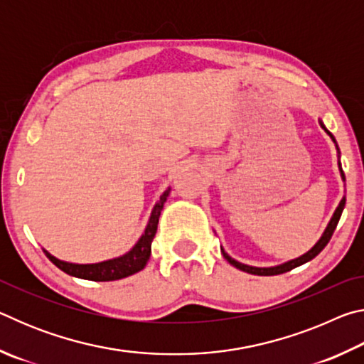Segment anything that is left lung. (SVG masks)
<instances>
[{"mask_svg":"<svg viewBox=\"0 0 364 364\" xmlns=\"http://www.w3.org/2000/svg\"><path fill=\"white\" fill-rule=\"evenodd\" d=\"M319 125H321L323 130H324L326 133H328V136L332 139V143L336 144L337 156H338V171H341L342 180L345 181V175H343V170H342V165H341V151H338V146H337V141H336V138H334V134H332V133L328 130V128H326V125H324L321 119H319ZM343 207H345V197H342V200L338 202L336 212H334V215H332V218L329 220V223H328V226H326L323 236L319 237V241H318L315 245H313V247H311L310 250H308L306 254L300 255V257H297V258H294V260H289V262H284V263H281V264H276V267H263V268H260V267H250V264H245V263H241V262L234 260L232 257H230V255L226 254L223 247H221V254H223V257L226 258L228 263L232 264V267H236L237 269L245 271V273L257 274V276H274V274L287 273V271H291V269H294V268L300 267V264H304V263H306V262L313 260V258H315V257L319 254V252H321V250L326 247V245H328V242L331 241V237H332V232H334L336 226H337V223H338V220H341V215H342V212H343Z\"/></svg>","mask_w":364,"mask_h":364,"instance_id":"obj_1","label":"left lung"}]
</instances>
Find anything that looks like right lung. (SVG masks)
Returning a JSON list of instances; mask_svg holds the SVG:
<instances>
[{"label":"right lung","instance_id":"right-lung-1","mask_svg":"<svg viewBox=\"0 0 364 364\" xmlns=\"http://www.w3.org/2000/svg\"><path fill=\"white\" fill-rule=\"evenodd\" d=\"M168 194H170V188L165 189L162 196H160V199L156 202V205H154L151 212L149 221H147V225L144 228V232L141 234L138 242L134 244L127 254L110 258V260L100 262V263L83 264V263H70V262L59 260V258L51 255L45 249H43V252H45L46 257L56 264L59 269H63L64 273L73 276V278L102 282V281H117V279L127 278V276L138 273V271H141L146 267V263L151 257V244H152L154 236H156L157 232L160 212H162L164 204L167 202Z\"/></svg>","mask_w":364,"mask_h":364}]
</instances>
